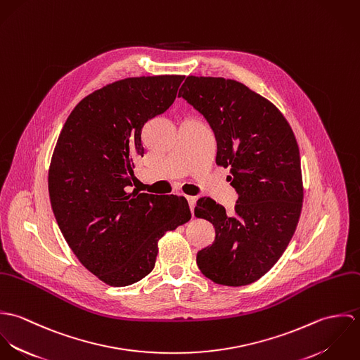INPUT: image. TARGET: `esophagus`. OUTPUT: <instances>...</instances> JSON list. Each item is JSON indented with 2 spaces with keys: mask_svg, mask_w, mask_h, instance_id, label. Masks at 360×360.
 I'll use <instances>...</instances> for the list:
<instances>
[{
  "mask_svg": "<svg viewBox=\"0 0 360 360\" xmlns=\"http://www.w3.org/2000/svg\"><path fill=\"white\" fill-rule=\"evenodd\" d=\"M187 201H188V205H190V210L193 212V210H194V205H195L197 198H195V197H187Z\"/></svg>",
  "mask_w": 360,
  "mask_h": 360,
  "instance_id": "obj_1",
  "label": "esophagus"
}]
</instances>
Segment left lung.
Listing matches in <instances>:
<instances>
[{"instance_id":"8db88e82","label":"left lung","mask_w":360,"mask_h":360,"mask_svg":"<svg viewBox=\"0 0 360 360\" xmlns=\"http://www.w3.org/2000/svg\"><path fill=\"white\" fill-rule=\"evenodd\" d=\"M179 97L210 124L216 163L230 167L238 194L233 213L210 198L198 200L194 214L214 226L216 237L197 254V264L216 284H251L274 266L295 233L304 200L298 143L283 113L240 82L188 76Z\"/></svg>"}]
</instances>
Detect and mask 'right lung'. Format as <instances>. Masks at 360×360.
I'll list each match as a JSON object with an SVG mask.
<instances>
[{
	"instance_id": "right-lung-1",
	"label": "right lung",
	"mask_w": 360,
	"mask_h": 360,
	"mask_svg": "<svg viewBox=\"0 0 360 360\" xmlns=\"http://www.w3.org/2000/svg\"><path fill=\"white\" fill-rule=\"evenodd\" d=\"M184 76L127 77L75 106L49 170L56 223L80 263L112 287L150 274L158 241L191 219L184 197L130 191L144 124L174 103Z\"/></svg>"
}]
</instances>
